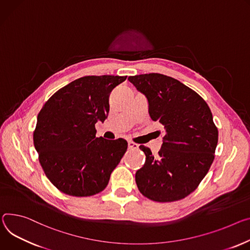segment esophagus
Masks as SVG:
<instances>
[{"label": "esophagus", "mask_w": 250, "mask_h": 250, "mask_svg": "<svg viewBox=\"0 0 250 250\" xmlns=\"http://www.w3.org/2000/svg\"><path fill=\"white\" fill-rule=\"evenodd\" d=\"M139 145L138 144H135V143H133V142H128V147L129 148H139Z\"/></svg>", "instance_id": "34e87169"}]
</instances>
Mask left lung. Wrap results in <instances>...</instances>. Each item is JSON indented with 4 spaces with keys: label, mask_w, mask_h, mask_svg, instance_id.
<instances>
[{
    "label": "left lung",
    "mask_w": 250,
    "mask_h": 250,
    "mask_svg": "<svg viewBox=\"0 0 250 250\" xmlns=\"http://www.w3.org/2000/svg\"><path fill=\"white\" fill-rule=\"evenodd\" d=\"M127 80L146 97L150 119L165 127L157 156L140 146L146 163L135 173V183L153 201L183 199L196 189L214 160L218 130L210 108L194 90L173 78L152 73Z\"/></svg>",
    "instance_id": "left-lung-1"
}]
</instances>
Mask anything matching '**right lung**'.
<instances>
[{"label":"right lung","mask_w":250,"mask_h":250,"mask_svg":"<svg viewBox=\"0 0 250 250\" xmlns=\"http://www.w3.org/2000/svg\"><path fill=\"white\" fill-rule=\"evenodd\" d=\"M125 79L80 78L59 89L40 110L34 145L44 173L62 192L90 196L107 186L127 143L97 138L95 125L107 118L109 94Z\"/></svg>","instance_id":"right-lung-1"}]
</instances>
